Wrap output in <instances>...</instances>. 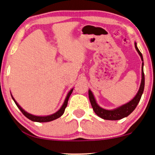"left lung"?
<instances>
[{"mask_svg":"<svg viewBox=\"0 0 155 155\" xmlns=\"http://www.w3.org/2000/svg\"><path fill=\"white\" fill-rule=\"evenodd\" d=\"M135 48H136L137 52L139 54V56L141 57V60L142 62H144L143 60V57L142 53L140 52V51L139 50L138 47L137 46V43H134ZM144 62H142V81H141L140 87L137 92V95L134 97L132 100H131L129 102L127 103V104L122 105V106L118 107V108H114L112 110H107L104 109V108H101V106H98V104H97L95 98L93 95L92 91L91 90H88V95H89V99L91 101V106L93 107V109L94 110L96 115H98L99 117L104 118L106 120H113V121H115V120H119L121 119L124 117H127L133 112V110L136 108L137 105H138L139 101H140L141 97H142V93L144 92Z\"/></svg>","mask_w":155,"mask_h":155,"instance_id":"1","label":"left lung"}]
</instances>
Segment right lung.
Listing matches in <instances>:
<instances>
[{
	"label": "right lung",
	"mask_w": 155,
	"mask_h": 155,
	"mask_svg": "<svg viewBox=\"0 0 155 155\" xmlns=\"http://www.w3.org/2000/svg\"><path fill=\"white\" fill-rule=\"evenodd\" d=\"M72 91H73V88H72L70 91H69V93H68V95H67V96H66L65 100H64L62 107H61L60 109L57 110L56 113H54V114H51V115H49V116H35V115H33V114H29V113L26 112V110H24L21 108V107L19 106L18 103L16 102V100H15L14 98L13 97V95L11 94V97H12L13 101H14L15 104H16V105L17 106V107H18V108H19V110L22 112V114H24V115L26 116V118H28V119L31 120L32 121H35V122H49V121H53V120H55V119H57V118H60V116H62L63 114H64V110H65V108L67 107V106H68V102L69 98H70V95L72 94Z\"/></svg>",
	"instance_id": "obj_1"
}]
</instances>
